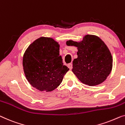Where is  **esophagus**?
Instances as JSON below:
<instances>
[{
  "mask_svg": "<svg viewBox=\"0 0 125 125\" xmlns=\"http://www.w3.org/2000/svg\"><path fill=\"white\" fill-rule=\"evenodd\" d=\"M67 66H68V68H69V69H70V70H71L72 69V68H73V66H72V63H69V64H68V65H67Z\"/></svg>",
  "mask_w": 125,
  "mask_h": 125,
  "instance_id": "esophagus-1",
  "label": "esophagus"
}]
</instances>
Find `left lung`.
I'll return each instance as SVG.
<instances>
[{"instance_id": "left-lung-1", "label": "left lung", "mask_w": 125, "mask_h": 125, "mask_svg": "<svg viewBox=\"0 0 125 125\" xmlns=\"http://www.w3.org/2000/svg\"><path fill=\"white\" fill-rule=\"evenodd\" d=\"M67 46L77 47V58L73 61L72 72L83 83L90 86L102 83L111 73L113 59L100 38L86 35L80 42L66 41Z\"/></svg>"}]
</instances>
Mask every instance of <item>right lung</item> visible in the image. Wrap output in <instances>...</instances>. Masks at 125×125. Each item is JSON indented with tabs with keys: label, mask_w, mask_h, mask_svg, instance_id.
I'll return each mask as SVG.
<instances>
[{
	"label": "right lung",
	"mask_w": 125,
	"mask_h": 125,
	"mask_svg": "<svg viewBox=\"0 0 125 125\" xmlns=\"http://www.w3.org/2000/svg\"><path fill=\"white\" fill-rule=\"evenodd\" d=\"M59 50L58 42L52 38L42 37L25 51L22 59L23 72L33 87L50 92L62 82L69 69L63 65Z\"/></svg>",
	"instance_id": "1"
}]
</instances>
